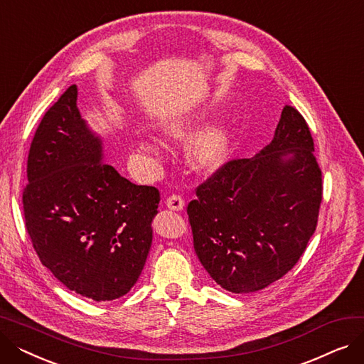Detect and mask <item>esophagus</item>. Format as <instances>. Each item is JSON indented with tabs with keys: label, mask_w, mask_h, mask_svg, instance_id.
I'll list each match as a JSON object with an SVG mask.
<instances>
[{
	"label": "esophagus",
	"mask_w": 364,
	"mask_h": 364,
	"mask_svg": "<svg viewBox=\"0 0 364 364\" xmlns=\"http://www.w3.org/2000/svg\"><path fill=\"white\" fill-rule=\"evenodd\" d=\"M166 206L171 209V211H181L184 208V199L178 195H172L166 199Z\"/></svg>",
	"instance_id": "obj_1"
}]
</instances>
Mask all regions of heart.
Returning a JSON list of instances; mask_svg holds the SVG:
<instances>
[{
	"label": "heart",
	"mask_w": 364,
	"mask_h": 364,
	"mask_svg": "<svg viewBox=\"0 0 364 364\" xmlns=\"http://www.w3.org/2000/svg\"><path fill=\"white\" fill-rule=\"evenodd\" d=\"M192 121L188 118H171L162 125V132L168 137L181 139L187 136ZM232 144V131L225 124H217L203 129L187 146V159L199 172H214L225 161ZM141 150L146 155L158 159L159 150L150 141H141Z\"/></svg>",
	"instance_id": "heart-1"
}]
</instances>
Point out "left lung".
<instances>
[{
    "instance_id": "1",
    "label": "left lung",
    "mask_w": 364,
    "mask_h": 364,
    "mask_svg": "<svg viewBox=\"0 0 364 364\" xmlns=\"http://www.w3.org/2000/svg\"><path fill=\"white\" fill-rule=\"evenodd\" d=\"M302 114L284 106L274 137L224 164L187 206L196 255L223 289L261 291L288 273L316 232L321 171Z\"/></svg>"
}]
</instances>
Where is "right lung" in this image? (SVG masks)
<instances>
[{"mask_svg":"<svg viewBox=\"0 0 364 364\" xmlns=\"http://www.w3.org/2000/svg\"><path fill=\"white\" fill-rule=\"evenodd\" d=\"M70 85L44 114L28 156L25 223L43 265L68 289L112 301L139 280L151 246L156 187L103 164V143Z\"/></svg>","mask_w":364,"mask_h":364,"instance_id":"add662e5","label":"right lung"}]
</instances>
